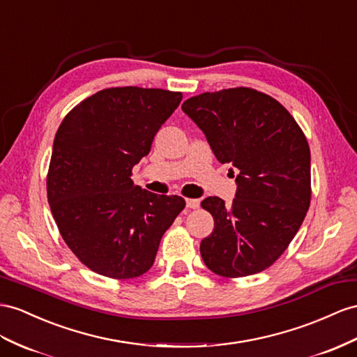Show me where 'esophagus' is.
I'll return each mask as SVG.
<instances>
[{
  "mask_svg": "<svg viewBox=\"0 0 357 357\" xmlns=\"http://www.w3.org/2000/svg\"><path fill=\"white\" fill-rule=\"evenodd\" d=\"M185 204H187V208H191V209H196L200 205L199 199H185Z\"/></svg>",
  "mask_w": 357,
  "mask_h": 357,
  "instance_id": "1",
  "label": "esophagus"
}]
</instances>
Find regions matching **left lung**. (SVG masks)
<instances>
[{
	"label": "left lung",
	"mask_w": 357,
	"mask_h": 357,
	"mask_svg": "<svg viewBox=\"0 0 357 357\" xmlns=\"http://www.w3.org/2000/svg\"><path fill=\"white\" fill-rule=\"evenodd\" d=\"M182 112L204 131L215 158L238 170L231 205L220 197L200 204L214 218V231L200 243L205 266L223 278L266 270L309 209L310 151L303 131L276 99L248 87L193 96Z\"/></svg>",
	"instance_id": "obj_1"
}]
</instances>
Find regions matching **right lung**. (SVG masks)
<instances>
[{"mask_svg": "<svg viewBox=\"0 0 357 357\" xmlns=\"http://www.w3.org/2000/svg\"><path fill=\"white\" fill-rule=\"evenodd\" d=\"M181 100V91L113 87L63 119L52 146L48 202L63 240L91 271L113 279L142 276L184 209L181 196L151 193L131 179Z\"/></svg>", "mask_w": 357, "mask_h": 357, "instance_id": "add662e5", "label": "right lung"}]
</instances>
